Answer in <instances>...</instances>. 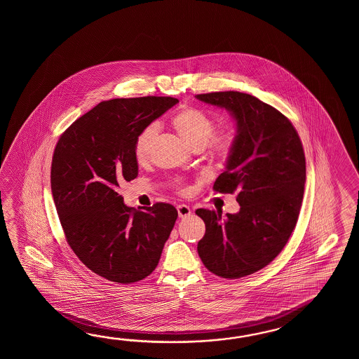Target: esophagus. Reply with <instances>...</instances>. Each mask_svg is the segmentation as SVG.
<instances>
[{"instance_id": "obj_1", "label": "esophagus", "mask_w": 359, "mask_h": 359, "mask_svg": "<svg viewBox=\"0 0 359 359\" xmlns=\"http://www.w3.org/2000/svg\"><path fill=\"white\" fill-rule=\"evenodd\" d=\"M177 212H178V217H180V218H187V217H190L191 213H192L190 208L187 205H184V204L177 206Z\"/></svg>"}]
</instances>
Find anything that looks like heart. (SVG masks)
<instances>
[{
  "label": "heart",
  "instance_id": "heart-1",
  "mask_svg": "<svg viewBox=\"0 0 359 359\" xmlns=\"http://www.w3.org/2000/svg\"><path fill=\"white\" fill-rule=\"evenodd\" d=\"M172 126L191 149L198 150L208 146L210 153L217 158H226L235 144V132L231 128L219 130L213 135V118L198 107H183L172 118ZM159 133L158 124H149L141 130L135 141V158L140 164L149 161L154 141Z\"/></svg>",
  "mask_w": 359,
  "mask_h": 359
}]
</instances>
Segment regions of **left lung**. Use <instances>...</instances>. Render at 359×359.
<instances>
[{"label": "left lung", "instance_id": "1", "mask_svg": "<svg viewBox=\"0 0 359 359\" xmlns=\"http://www.w3.org/2000/svg\"><path fill=\"white\" fill-rule=\"evenodd\" d=\"M224 107L236 122L235 144L213 189L237 194L235 214L198 209L205 223L198 257L212 273L240 278L281 252L298 222L304 195L305 156L298 132L277 109L237 91L196 95Z\"/></svg>", "mask_w": 359, "mask_h": 359}]
</instances>
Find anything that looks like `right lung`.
Masks as SVG:
<instances>
[{
    "instance_id": "1",
    "label": "right lung",
    "mask_w": 359,
    "mask_h": 359,
    "mask_svg": "<svg viewBox=\"0 0 359 359\" xmlns=\"http://www.w3.org/2000/svg\"><path fill=\"white\" fill-rule=\"evenodd\" d=\"M177 102L156 96L102 101L55 147L51 191L67 241L86 267L109 281L137 283L150 275L176 223L175 206L136 210L118 189L137 177L138 133Z\"/></svg>"
}]
</instances>
